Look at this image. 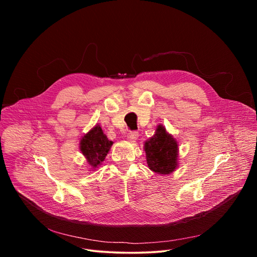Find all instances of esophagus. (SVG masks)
Here are the masks:
<instances>
[{
    "label": "esophagus",
    "mask_w": 257,
    "mask_h": 257,
    "mask_svg": "<svg viewBox=\"0 0 257 257\" xmlns=\"http://www.w3.org/2000/svg\"><path fill=\"white\" fill-rule=\"evenodd\" d=\"M139 138V132L137 131H130L128 134H127V139L130 141V142H136Z\"/></svg>",
    "instance_id": "1"
}]
</instances>
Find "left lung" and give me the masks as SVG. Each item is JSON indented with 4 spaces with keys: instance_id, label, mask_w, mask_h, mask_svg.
Instances as JSON below:
<instances>
[{
    "instance_id": "8db88e82",
    "label": "left lung",
    "mask_w": 257,
    "mask_h": 257,
    "mask_svg": "<svg viewBox=\"0 0 257 257\" xmlns=\"http://www.w3.org/2000/svg\"><path fill=\"white\" fill-rule=\"evenodd\" d=\"M147 164L157 174H170L177 167L178 145L171 134L159 125L154 137L145 143Z\"/></svg>"
}]
</instances>
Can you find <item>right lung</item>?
I'll return each mask as SVG.
<instances>
[{"mask_svg": "<svg viewBox=\"0 0 257 257\" xmlns=\"http://www.w3.org/2000/svg\"><path fill=\"white\" fill-rule=\"evenodd\" d=\"M112 144L111 141H108L101 127L96 126L81 140L80 149L87 159L88 165L92 169H96L104 161Z\"/></svg>", "mask_w": 257, "mask_h": 257, "instance_id": "1", "label": "right lung"}]
</instances>
